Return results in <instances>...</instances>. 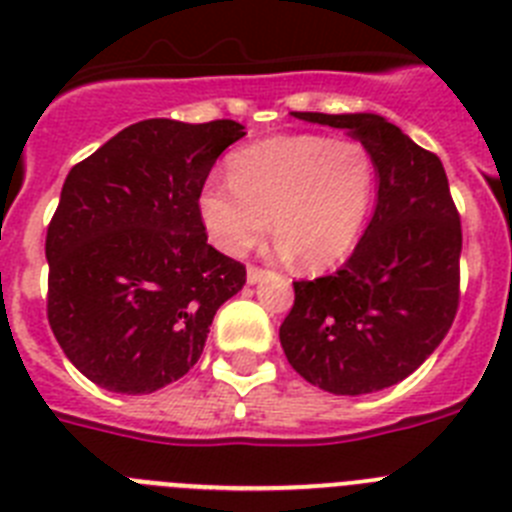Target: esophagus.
<instances>
[{
  "instance_id": "34e87169",
  "label": "esophagus",
  "mask_w": 512,
  "mask_h": 512,
  "mask_svg": "<svg viewBox=\"0 0 512 512\" xmlns=\"http://www.w3.org/2000/svg\"><path fill=\"white\" fill-rule=\"evenodd\" d=\"M265 275H268V270L265 268H257V265H250V268H247V281L250 283H260Z\"/></svg>"
}]
</instances>
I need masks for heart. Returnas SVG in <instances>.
<instances>
[{
    "label": "heart",
    "mask_w": 512,
    "mask_h": 512,
    "mask_svg": "<svg viewBox=\"0 0 512 512\" xmlns=\"http://www.w3.org/2000/svg\"><path fill=\"white\" fill-rule=\"evenodd\" d=\"M376 182V157L361 141L291 133L239 149L229 159V182H206L198 213L226 255L252 250L273 216L283 247L309 268H324L361 239Z\"/></svg>",
    "instance_id": "b5f03b06"
}]
</instances>
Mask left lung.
<instances>
[{
    "mask_svg": "<svg viewBox=\"0 0 512 512\" xmlns=\"http://www.w3.org/2000/svg\"><path fill=\"white\" fill-rule=\"evenodd\" d=\"M293 115L366 144L379 201L340 270L293 283L283 353L319 389L371 394L407 379L451 330L461 299L459 211L441 159L381 115Z\"/></svg>",
    "mask_w": 512,
    "mask_h": 512,
    "instance_id": "obj_1",
    "label": "left lung"
}]
</instances>
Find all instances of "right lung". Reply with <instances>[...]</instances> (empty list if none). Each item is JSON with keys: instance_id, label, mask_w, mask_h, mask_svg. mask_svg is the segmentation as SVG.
Masks as SVG:
<instances>
[{"instance_id": "add662e5", "label": "right lung", "mask_w": 512, "mask_h": 512, "mask_svg": "<svg viewBox=\"0 0 512 512\" xmlns=\"http://www.w3.org/2000/svg\"><path fill=\"white\" fill-rule=\"evenodd\" d=\"M242 123L149 118L71 167L46 234V311L74 366L151 394L198 363L247 268L208 244L198 198Z\"/></svg>"}]
</instances>
